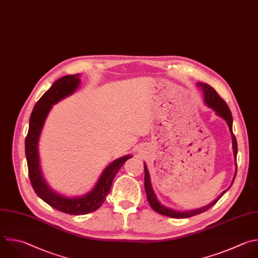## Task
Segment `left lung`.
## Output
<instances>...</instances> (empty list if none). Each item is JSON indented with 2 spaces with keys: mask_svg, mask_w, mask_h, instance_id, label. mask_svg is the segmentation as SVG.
<instances>
[{
  "mask_svg": "<svg viewBox=\"0 0 258 258\" xmlns=\"http://www.w3.org/2000/svg\"><path fill=\"white\" fill-rule=\"evenodd\" d=\"M198 87L202 90L203 95H204V101L207 104V106H209L211 109H213L216 114L223 118L226 123L229 126V131L231 133V137H232V149H233V154H234V159H235V165H236V172H235V176L237 173V163H236V158H237V151H238V147H237V141L236 138L233 134V130H232V125H233V117H232V113L227 105V103L218 95V93L214 90V88H212L210 85L206 84V83H197ZM144 167H145V189H146V194H147V199L148 202L151 206V208L156 211L157 213L170 217V218H175V219H184V218H189V217H194L197 216L199 214H202L206 211H208L210 208H212L223 196L224 194L229 189L223 191L215 201H213L211 204H209L206 207L200 208V209H195V210H188V211H177V210H173L171 208H167L164 205H162L158 199L157 196L154 192L152 183H151V178H150V173L149 170L147 168L146 163H144ZM235 176L233 178V181L231 183V185L234 182Z\"/></svg>",
  "mask_w": 258,
  "mask_h": 258,
  "instance_id": "1",
  "label": "left lung"
}]
</instances>
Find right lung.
Masks as SVG:
<instances>
[{
	"instance_id": "right-lung-1",
	"label": "right lung",
	"mask_w": 258,
	"mask_h": 258,
	"mask_svg": "<svg viewBox=\"0 0 258 258\" xmlns=\"http://www.w3.org/2000/svg\"><path fill=\"white\" fill-rule=\"evenodd\" d=\"M80 76V74H76L61 77L42 95L30 115L29 130L25 139L28 174L35 194L53 209L70 215H85L97 211L110 192L117 171L126 160L133 157L132 155H126L111 162L103 170L93 189L82 197H66L53 190L44 179L39 161L38 142L45 119L52 105L76 92L81 83Z\"/></svg>"
}]
</instances>
